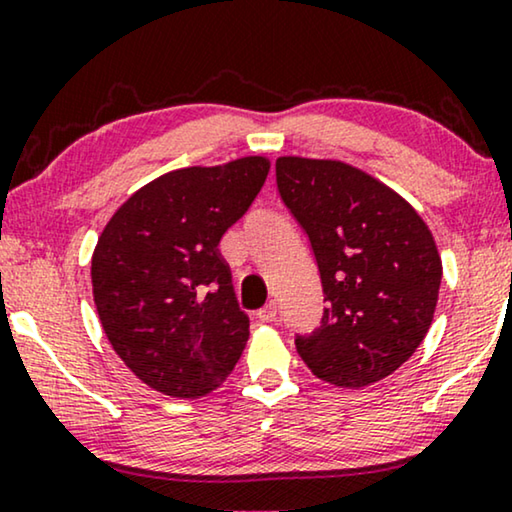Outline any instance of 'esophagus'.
Wrapping results in <instances>:
<instances>
[{
  "label": "esophagus",
  "instance_id": "obj_1",
  "mask_svg": "<svg viewBox=\"0 0 512 512\" xmlns=\"http://www.w3.org/2000/svg\"><path fill=\"white\" fill-rule=\"evenodd\" d=\"M256 317H258V321H263V324H270V321L277 319V305L270 300V303L265 305L263 310H258Z\"/></svg>",
  "mask_w": 512,
  "mask_h": 512
}]
</instances>
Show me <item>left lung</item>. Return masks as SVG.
<instances>
[{"instance_id": "obj_1", "label": "left lung", "mask_w": 512, "mask_h": 512, "mask_svg": "<svg viewBox=\"0 0 512 512\" xmlns=\"http://www.w3.org/2000/svg\"><path fill=\"white\" fill-rule=\"evenodd\" d=\"M277 191L310 240L324 317L296 349L319 380L359 389L415 354L438 303L443 265L415 209L340 160L284 156Z\"/></svg>"}]
</instances>
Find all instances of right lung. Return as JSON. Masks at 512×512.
I'll use <instances>...</instances> for the list:
<instances>
[{
    "label": "right lung",
    "mask_w": 512,
    "mask_h": 512,
    "mask_svg": "<svg viewBox=\"0 0 512 512\" xmlns=\"http://www.w3.org/2000/svg\"><path fill=\"white\" fill-rule=\"evenodd\" d=\"M261 156L163 174L128 198L97 240L93 296L125 366L174 398L205 396L233 373L249 340L219 254L268 179Z\"/></svg>",
    "instance_id": "obj_1"
}]
</instances>
